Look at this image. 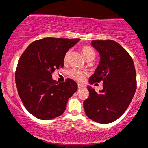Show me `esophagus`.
I'll return each instance as SVG.
<instances>
[{
    "label": "esophagus",
    "mask_w": 148,
    "mask_h": 148,
    "mask_svg": "<svg viewBox=\"0 0 148 148\" xmlns=\"http://www.w3.org/2000/svg\"><path fill=\"white\" fill-rule=\"evenodd\" d=\"M77 87H78V89H82L85 87V86H84V85H82V84H78V85H77Z\"/></svg>",
    "instance_id": "esophagus-1"
}]
</instances>
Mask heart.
<instances>
[{
	"label": "heart",
	"mask_w": 148,
	"mask_h": 148,
	"mask_svg": "<svg viewBox=\"0 0 148 148\" xmlns=\"http://www.w3.org/2000/svg\"><path fill=\"white\" fill-rule=\"evenodd\" d=\"M81 51H82V54L85 57L86 60H88L90 58H95V51H94V49L91 47L88 46H83L81 48ZM69 54H70V51H67L66 52V54H64V57H63V62L65 64L67 63L68 61H69ZM69 76L73 78L74 79L77 81H82L85 77L86 74L83 72V71H80L79 69H71L70 71H69Z\"/></svg>",
	"instance_id": "1"
}]
</instances>
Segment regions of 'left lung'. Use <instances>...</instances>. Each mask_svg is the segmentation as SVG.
<instances>
[{"instance_id": "left-lung-1", "label": "left lung", "mask_w": 148, "mask_h": 148, "mask_svg": "<svg viewBox=\"0 0 148 148\" xmlns=\"http://www.w3.org/2000/svg\"><path fill=\"white\" fill-rule=\"evenodd\" d=\"M93 47L100 54V62L89 78L94 84L103 81V89L97 93L88 88V98L83 102L86 114L101 124L116 120L131 102L136 89L134 61L125 49L114 40H93Z\"/></svg>"}]
</instances>
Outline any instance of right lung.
Listing matches in <instances>:
<instances>
[{"instance_id":"1","label":"right lung","mask_w":148,"mask_h":148,"mask_svg":"<svg viewBox=\"0 0 148 148\" xmlns=\"http://www.w3.org/2000/svg\"><path fill=\"white\" fill-rule=\"evenodd\" d=\"M79 39L46 38L34 41L21 54L15 82L23 106L34 116L49 120L62 115L77 91L71 79L56 82L52 73L63 67V57Z\"/></svg>"}]
</instances>
